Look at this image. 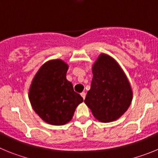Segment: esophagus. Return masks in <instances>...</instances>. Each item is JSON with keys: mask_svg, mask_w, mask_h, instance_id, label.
I'll return each mask as SVG.
<instances>
[{"mask_svg": "<svg viewBox=\"0 0 158 158\" xmlns=\"http://www.w3.org/2000/svg\"><path fill=\"white\" fill-rule=\"evenodd\" d=\"M81 96L82 98H83L84 100H85V96H86V93H84V92H82V93H81Z\"/></svg>", "mask_w": 158, "mask_h": 158, "instance_id": "obj_1", "label": "esophagus"}]
</instances>
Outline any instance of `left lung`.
<instances>
[{"label": "left lung", "mask_w": 158, "mask_h": 158, "mask_svg": "<svg viewBox=\"0 0 158 158\" xmlns=\"http://www.w3.org/2000/svg\"><path fill=\"white\" fill-rule=\"evenodd\" d=\"M93 80L85 103L103 123L120 118L127 111L133 92L126 73L112 57L102 53L92 67Z\"/></svg>", "instance_id": "obj_1"}]
</instances>
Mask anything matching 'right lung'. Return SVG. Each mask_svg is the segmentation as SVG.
<instances>
[{"label":"right lung","mask_w":158,"mask_h":158,"mask_svg":"<svg viewBox=\"0 0 158 158\" xmlns=\"http://www.w3.org/2000/svg\"><path fill=\"white\" fill-rule=\"evenodd\" d=\"M68 69L69 65L63 60H49L37 71L29 88L32 108L51 125L62 126L69 123L77 107L83 102L66 79Z\"/></svg>","instance_id":"obj_1"}]
</instances>
